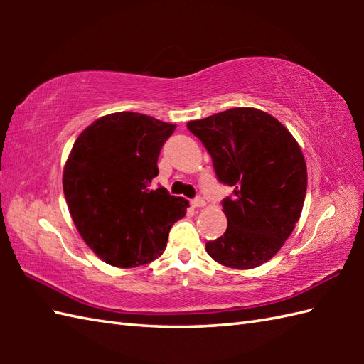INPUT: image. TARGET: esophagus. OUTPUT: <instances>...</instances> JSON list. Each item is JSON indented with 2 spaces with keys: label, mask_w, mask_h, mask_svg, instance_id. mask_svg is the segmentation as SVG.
Here are the masks:
<instances>
[{
  "label": "esophagus",
  "mask_w": 364,
  "mask_h": 364,
  "mask_svg": "<svg viewBox=\"0 0 364 364\" xmlns=\"http://www.w3.org/2000/svg\"><path fill=\"white\" fill-rule=\"evenodd\" d=\"M191 206L202 208V206H205V200L202 197H196L194 200H191Z\"/></svg>",
  "instance_id": "esophagus-1"
}]
</instances>
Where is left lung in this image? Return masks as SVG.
I'll return each instance as SVG.
<instances>
[{
    "instance_id": "obj_1",
    "label": "left lung",
    "mask_w": 364,
    "mask_h": 364,
    "mask_svg": "<svg viewBox=\"0 0 364 364\" xmlns=\"http://www.w3.org/2000/svg\"><path fill=\"white\" fill-rule=\"evenodd\" d=\"M188 128L213 158L219 181L233 186L222 202L227 231L206 242L219 264L253 269L275 257L300 219L306 164L296 139L272 115L233 107Z\"/></svg>"
}]
</instances>
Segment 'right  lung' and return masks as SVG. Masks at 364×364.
Returning <instances> with one entry per match:
<instances>
[{
    "label": "right lung",
    "instance_id": "1",
    "mask_svg": "<svg viewBox=\"0 0 364 364\" xmlns=\"http://www.w3.org/2000/svg\"><path fill=\"white\" fill-rule=\"evenodd\" d=\"M175 125L137 112L97 119L76 139L64 166V196L100 259L136 267L159 258L168 231L186 214L183 197L151 189L162 145Z\"/></svg>",
    "mask_w": 364,
    "mask_h": 364
}]
</instances>
